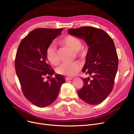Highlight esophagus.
<instances>
[{"instance_id":"1","label":"esophagus","mask_w":134,"mask_h":134,"mask_svg":"<svg viewBox=\"0 0 134 134\" xmlns=\"http://www.w3.org/2000/svg\"><path fill=\"white\" fill-rule=\"evenodd\" d=\"M72 78H68V77H66V78H65V80L66 81L69 80H72Z\"/></svg>"}]
</instances>
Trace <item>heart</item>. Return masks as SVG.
<instances>
[{
  "label": "heart",
  "instance_id": "heart-1",
  "mask_svg": "<svg viewBox=\"0 0 134 134\" xmlns=\"http://www.w3.org/2000/svg\"><path fill=\"white\" fill-rule=\"evenodd\" d=\"M61 43L70 48L72 51H75L76 55L80 58H84L87 54L86 49L82 48V41L78 38L72 36H67L64 37ZM46 56L47 59L53 65H58L59 63L58 53L55 46L50 44L47 48ZM80 66L78 62L64 63L57 69L58 74L68 76H72L76 74L80 70Z\"/></svg>",
  "mask_w": 134,
  "mask_h": 134
}]
</instances>
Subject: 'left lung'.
<instances>
[{
  "instance_id": "1",
  "label": "left lung",
  "mask_w": 134,
  "mask_h": 134,
  "mask_svg": "<svg viewBox=\"0 0 134 134\" xmlns=\"http://www.w3.org/2000/svg\"><path fill=\"white\" fill-rule=\"evenodd\" d=\"M68 34L83 40L88 46L82 69L88 77L82 78L83 87L78 94L88 104H99L111 93L118 69L114 42L106 32L92 27L71 28Z\"/></svg>"
}]
</instances>
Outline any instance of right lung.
<instances>
[{"instance_id":"1","label":"right lung","mask_w":134,"mask_h":134,"mask_svg":"<svg viewBox=\"0 0 134 134\" xmlns=\"http://www.w3.org/2000/svg\"><path fill=\"white\" fill-rule=\"evenodd\" d=\"M63 28H37L30 32L20 43L15 60V72L26 98L38 107L49 106L57 98L62 85L65 82L62 75L44 80L55 71L48 64L47 48L62 34Z\"/></svg>"}]
</instances>
